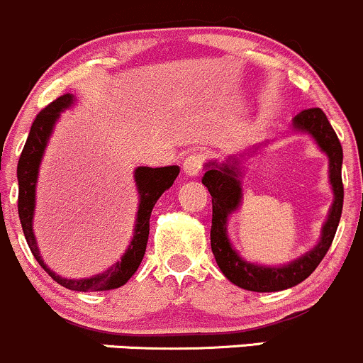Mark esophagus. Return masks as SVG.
I'll return each instance as SVG.
<instances>
[{"mask_svg":"<svg viewBox=\"0 0 363 363\" xmlns=\"http://www.w3.org/2000/svg\"><path fill=\"white\" fill-rule=\"evenodd\" d=\"M203 154H201V152H192V154L185 157V160H183V173H185L186 177H197V174L201 173V169H203Z\"/></svg>","mask_w":363,"mask_h":363,"instance_id":"1","label":"esophagus"}]
</instances>
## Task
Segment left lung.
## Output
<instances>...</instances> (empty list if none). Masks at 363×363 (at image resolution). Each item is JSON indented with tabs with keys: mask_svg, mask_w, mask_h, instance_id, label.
I'll use <instances>...</instances> for the list:
<instances>
[{
	"mask_svg": "<svg viewBox=\"0 0 363 363\" xmlns=\"http://www.w3.org/2000/svg\"><path fill=\"white\" fill-rule=\"evenodd\" d=\"M294 133L309 134L318 145V148L328 159V183H330L334 201L328 209V216L321 227L320 241L315 248L306 252L298 259L283 265H264L242 259L230 242L229 216L241 208L242 203V164L248 157H253L260 148L267 145L259 143L246 148L241 154L227 155L223 160H209L204 164L203 183L208 186L211 194L213 218H211V252L215 255L220 271L227 279L239 289L250 290V292H279V290L292 289L304 281L323 260L325 253L332 245V239L337 230L339 220L342 213V147L334 133L332 125L328 124L327 117L320 108L304 110L292 118Z\"/></svg>",
	"mask_w": 363,
	"mask_h": 363,
	"instance_id": "obj_1",
	"label": "left lung"
}]
</instances>
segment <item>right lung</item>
Listing matches in <instances>:
<instances>
[{
	"instance_id": "1",
	"label": "right lung",
	"mask_w": 363,
	"mask_h": 363,
	"mask_svg": "<svg viewBox=\"0 0 363 363\" xmlns=\"http://www.w3.org/2000/svg\"><path fill=\"white\" fill-rule=\"evenodd\" d=\"M73 94H65L55 101H52L45 110L36 115L29 130L28 141L24 145L21 159L17 166V180H18V218H21L22 230H24L26 241H28L31 253L38 264L48 272L50 278H54L59 285L65 289L74 290V292H104V290H113L125 285L130 276L136 272L143 260L145 250H147L148 233H150V215L159 197L173 185L177 180L180 167L166 166V167H147L140 166L134 169V182L138 189V211L134 220L133 238L125 253L106 271L99 274L89 276V278H62L57 272L52 271L45 264L42 253H40L38 241H36L35 230H33V218H35L36 208V183H38L40 164H42L45 148L50 140L54 127L57 124L59 117L65 110H68L74 104Z\"/></svg>"
}]
</instances>
